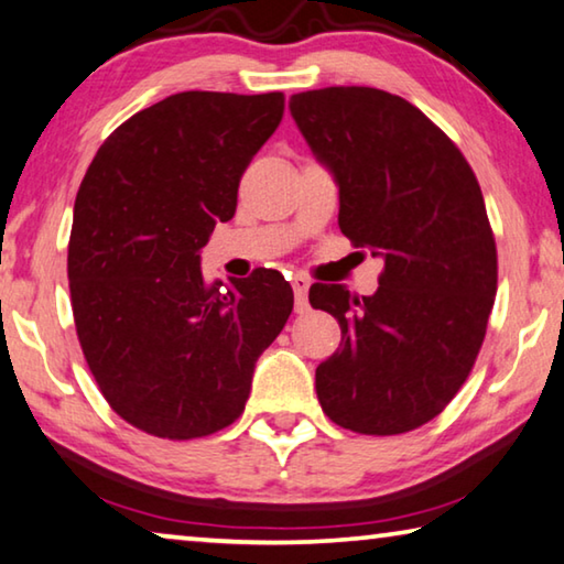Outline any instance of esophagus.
Segmentation results:
<instances>
[{"mask_svg":"<svg viewBox=\"0 0 564 564\" xmlns=\"http://www.w3.org/2000/svg\"><path fill=\"white\" fill-rule=\"evenodd\" d=\"M293 296H296V311L299 314H306L308 311V279H303V275H293Z\"/></svg>","mask_w":564,"mask_h":564,"instance_id":"obj_1","label":"esophagus"}]
</instances>
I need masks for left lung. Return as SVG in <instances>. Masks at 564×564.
Returning a JSON list of instances; mask_svg holds the SVG:
<instances>
[{
    "instance_id": "obj_1",
    "label": "left lung",
    "mask_w": 564,
    "mask_h": 564,
    "mask_svg": "<svg viewBox=\"0 0 564 564\" xmlns=\"http://www.w3.org/2000/svg\"><path fill=\"white\" fill-rule=\"evenodd\" d=\"M301 135L338 185V228L383 258L373 296L314 283L341 326L318 364L324 414L359 434L432 422L467 381L497 293V246L475 170L404 97L324 87L291 97Z\"/></svg>"
}]
</instances>
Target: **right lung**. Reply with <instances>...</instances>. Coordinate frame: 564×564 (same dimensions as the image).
Returning a JSON list of instances; mask_svg holds the SVG:
<instances>
[{"instance_id": "add662e5", "label": "right lung", "mask_w": 564, "mask_h": 564, "mask_svg": "<svg viewBox=\"0 0 564 564\" xmlns=\"http://www.w3.org/2000/svg\"><path fill=\"white\" fill-rule=\"evenodd\" d=\"M283 107V93L170 95L124 120L87 167L67 248L77 338L107 404L140 432L198 440L234 424L291 316L279 271L226 285L200 271Z\"/></svg>"}]
</instances>
